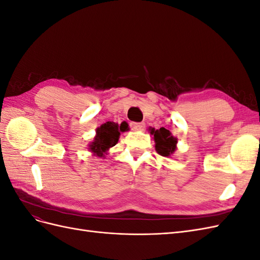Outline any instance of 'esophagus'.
Wrapping results in <instances>:
<instances>
[{"instance_id": "34e87169", "label": "esophagus", "mask_w": 260, "mask_h": 260, "mask_svg": "<svg viewBox=\"0 0 260 260\" xmlns=\"http://www.w3.org/2000/svg\"><path fill=\"white\" fill-rule=\"evenodd\" d=\"M130 127H131L132 130H135V131L143 130L144 127H145V123L144 122H131Z\"/></svg>"}]
</instances>
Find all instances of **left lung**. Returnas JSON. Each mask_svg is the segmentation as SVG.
Here are the masks:
<instances>
[{
    "mask_svg": "<svg viewBox=\"0 0 260 260\" xmlns=\"http://www.w3.org/2000/svg\"><path fill=\"white\" fill-rule=\"evenodd\" d=\"M152 135H154L155 140V147L156 151L161 156H169L176 151V144H177V139L171 136V132L167 129L161 127L158 130L152 129L151 130Z\"/></svg>",
    "mask_w": 260,
    "mask_h": 260,
    "instance_id": "1",
    "label": "left lung"
}]
</instances>
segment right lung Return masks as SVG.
Instances as JSON below:
<instances>
[{
	"label": "right lung",
	"instance_id": "obj_1",
	"mask_svg": "<svg viewBox=\"0 0 260 260\" xmlns=\"http://www.w3.org/2000/svg\"><path fill=\"white\" fill-rule=\"evenodd\" d=\"M125 130H128V124L125 122L119 125L115 122L107 121L96 129V137L92 144H90V149L98 156L103 157L108 148L116 145L120 133Z\"/></svg>",
	"mask_w": 260,
	"mask_h": 260
}]
</instances>
